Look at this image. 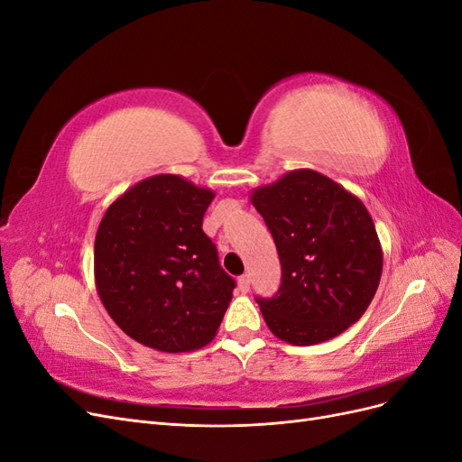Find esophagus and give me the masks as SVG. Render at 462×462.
I'll return each instance as SVG.
<instances>
[{
    "mask_svg": "<svg viewBox=\"0 0 462 462\" xmlns=\"http://www.w3.org/2000/svg\"><path fill=\"white\" fill-rule=\"evenodd\" d=\"M239 289H241V292H248V289H250V275L248 273H245V275H241L239 277Z\"/></svg>",
    "mask_w": 462,
    "mask_h": 462,
    "instance_id": "34e87169",
    "label": "esophagus"
}]
</instances>
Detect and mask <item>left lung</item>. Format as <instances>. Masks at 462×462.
I'll return each instance as SVG.
<instances>
[{
  "mask_svg": "<svg viewBox=\"0 0 462 462\" xmlns=\"http://www.w3.org/2000/svg\"><path fill=\"white\" fill-rule=\"evenodd\" d=\"M282 262V287L258 299L277 339L309 346L337 337L370 306L383 270L372 216L353 192L295 170L250 192Z\"/></svg>",
  "mask_w": 462,
  "mask_h": 462,
  "instance_id": "obj_1",
  "label": "left lung"
}]
</instances>
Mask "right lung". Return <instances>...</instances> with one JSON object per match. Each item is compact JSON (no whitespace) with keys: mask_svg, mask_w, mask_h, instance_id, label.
I'll list each match as a JSON object with an SVG mask.
<instances>
[{"mask_svg":"<svg viewBox=\"0 0 462 462\" xmlns=\"http://www.w3.org/2000/svg\"><path fill=\"white\" fill-rule=\"evenodd\" d=\"M214 190L160 173L109 204L94 243L104 309L131 339L162 353H190L216 337L235 282L202 231Z\"/></svg>","mask_w":462,"mask_h":462,"instance_id":"add662e5","label":"right lung"}]
</instances>
